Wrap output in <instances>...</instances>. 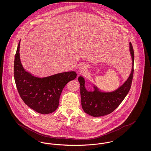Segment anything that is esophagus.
<instances>
[{
	"label": "esophagus",
	"mask_w": 151,
	"mask_h": 151,
	"mask_svg": "<svg viewBox=\"0 0 151 151\" xmlns=\"http://www.w3.org/2000/svg\"><path fill=\"white\" fill-rule=\"evenodd\" d=\"M87 69V66L86 65H81L79 68V72L80 73H83V72L86 71Z\"/></svg>",
	"instance_id": "1"
}]
</instances>
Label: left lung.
<instances>
[{
    "instance_id": "1",
    "label": "left lung",
    "mask_w": 151,
    "mask_h": 151,
    "mask_svg": "<svg viewBox=\"0 0 151 151\" xmlns=\"http://www.w3.org/2000/svg\"><path fill=\"white\" fill-rule=\"evenodd\" d=\"M129 51L132 60L131 72L124 84L114 91L101 92L96 86H93L94 91H87L85 87V80L82 76H79L81 106L88 114L96 117L110 114L118 107L129 93L132 81L134 62V52L131 42Z\"/></svg>"
}]
</instances>
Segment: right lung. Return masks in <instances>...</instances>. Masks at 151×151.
<instances>
[{"mask_svg":"<svg viewBox=\"0 0 151 151\" xmlns=\"http://www.w3.org/2000/svg\"><path fill=\"white\" fill-rule=\"evenodd\" d=\"M19 43L14 61V78L18 92L24 103L36 112L47 114L57 110L65 86L75 79V71L62 72L37 78L26 71L20 59Z\"/></svg>","mask_w":151,"mask_h":151,"instance_id":"1","label":"right lung"}]
</instances>
